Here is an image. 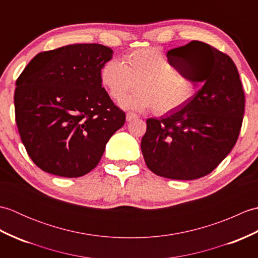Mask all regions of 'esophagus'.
Wrapping results in <instances>:
<instances>
[{
  "instance_id": "obj_1",
  "label": "esophagus",
  "mask_w": 258,
  "mask_h": 258,
  "mask_svg": "<svg viewBox=\"0 0 258 258\" xmlns=\"http://www.w3.org/2000/svg\"><path fill=\"white\" fill-rule=\"evenodd\" d=\"M139 117V115L138 114H135V113H127L126 114V120H127V122H131V120L132 119H135V118H138Z\"/></svg>"
}]
</instances>
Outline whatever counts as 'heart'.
Listing matches in <instances>:
<instances>
[{
	"mask_svg": "<svg viewBox=\"0 0 258 258\" xmlns=\"http://www.w3.org/2000/svg\"><path fill=\"white\" fill-rule=\"evenodd\" d=\"M101 84L115 101L138 86L139 91L123 99L126 109L153 107L158 115L177 111L193 100L200 83L185 78L160 48L147 47L126 54L120 62L108 59L100 71Z\"/></svg>",
	"mask_w": 258,
	"mask_h": 258,
	"instance_id": "1",
	"label": "heart"
}]
</instances>
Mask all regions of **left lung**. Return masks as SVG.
I'll return each instance as SVG.
<instances>
[{
	"label": "left lung",
	"mask_w": 258,
	"mask_h": 258,
	"mask_svg": "<svg viewBox=\"0 0 258 258\" xmlns=\"http://www.w3.org/2000/svg\"><path fill=\"white\" fill-rule=\"evenodd\" d=\"M167 55L203 86L185 106L146 120L141 149L147 167L158 176L191 180L210 174L233 150L245 95L236 65L215 47L191 41Z\"/></svg>",
	"instance_id": "1"
}]
</instances>
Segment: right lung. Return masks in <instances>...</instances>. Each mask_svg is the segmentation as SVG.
Wrapping results in <instances>:
<instances>
[{
	"mask_svg": "<svg viewBox=\"0 0 258 258\" xmlns=\"http://www.w3.org/2000/svg\"><path fill=\"white\" fill-rule=\"evenodd\" d=\"M113 51L72 44L38 53L16 80L15 120L27 154L42 171L80 177L100 162L125 123L102 87L100 71Z\"/></svg>",
	"mask_w": 258,
	"mask_h": 258,
	"instance_id": "add662e5",
	"label": "right lung"
}]
</instances>
